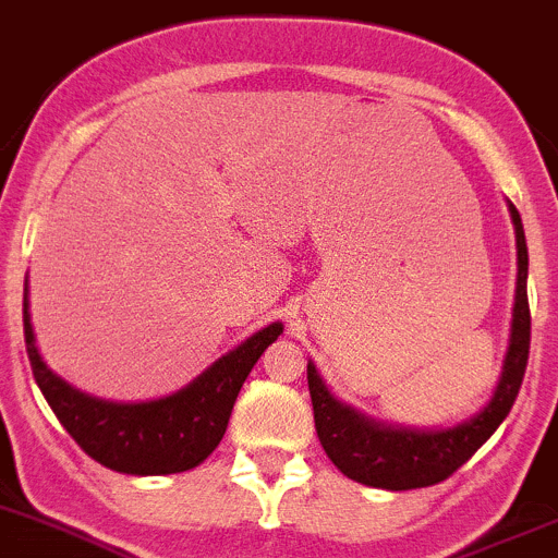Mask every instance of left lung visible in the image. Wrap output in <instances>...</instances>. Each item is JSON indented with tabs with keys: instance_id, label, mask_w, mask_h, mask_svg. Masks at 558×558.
Masks as SVG:
<instances>
[{
	"instance_id": "left-lung-1",
	"label": "left lung",
	"mask_w": 558,
	"mask_h": 558,
	"mask_svg": "<svg viewBox=\"0 0 558 558\" xmlns=\"http://www.w3.org/2000/svg\"><path fill=\"white\" fill-rule=\"evenodd\" d=\"M513 231H517V295H513V319L508 351L502 359L500 380L493 399L469 417V421L439 430L399 428V425L375 423L353 407L343 404L329 393V388L308 362V391L314 404V423L327 458L353 482L367 487L417 489L445 482L465 460L476 452L497 425L508 417L524 380L526 359H530V301H526V239L519 209L508 202Z\"/></svg>"
}]
</instances>
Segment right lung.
<instances>
[{"instance_id": "right-lung-1", "label": "right lung", "mask_w": 558, "mask_h": 558, "mask_svg": "<svg viewBox=\"0 0 558 558\" xmlns=\"http://www.w3.org/2000/svg\"><path fill=\"white\" fill-rule=\"evenodd\" d=\"M281 329V322L257 329L170 397L122 404L82 393L41 362L28 314V279L23 287V335L39 391L89 458L133 476L181 473L207 460L223 439L239 388Z\"/></svg>"}]
</instances>
